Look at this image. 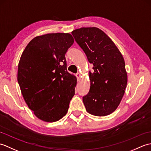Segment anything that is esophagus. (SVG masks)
I'll return each mask as SVG.
<instances>
[{
    "mask_svg": "<svg viewBox=\"0 0 151 151\" xmlns=\"http://www.w3.org/2000/svg\"><path fill=\"white\" fill-rule=\"evenodd\" d=\"M76 77H77L78 81H79V80L81 79V74H80V73H76Z\"/></svg>",
    "mask_w": 151,
    "mask_h": 151,
    "instance_id": "1",
    "label": "esophagus"
}]
</instances>
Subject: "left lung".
Here are the masks:
<instances>
[{
    "mask_svg": "<svg viewBox=\"0 0 151 151\" xmlns=\"http://www.w3.org/2000/svg\"><path fill=\"white\" fill-rule=\"evenodd\" d=\"M71 33L93 65V73H89L90 89L82 99L86 111L95 116L110 114L119 105L127 88L123 57L113 41L98 28L83 27Z\"/></svg>",
    "mask_w": 151,
    "mask_h": 151,
    "instance_id": "8db88e82",
    "label": "left lung"
}]
</instances>
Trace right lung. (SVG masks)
Instances as JSON below:
<instances>
[{
	"label": "right lung",
	"mask_w": 151,
	"mask_h": 151,
	"mask_svg": "<svg viewBox=\"0 0 151 151\" xmlns=\"http://www.w3.org/2000/svg\"><path fill=\"white\" fill-rule=\"evenodd\" d=\"M74 43L69 33L47 34L32 40L18 65L21 93L34 115L55 122L66 115L76 78L67 70L65 54Z\"/></svg>",
	"instance_id": "obj_1"
}]
</instances>
